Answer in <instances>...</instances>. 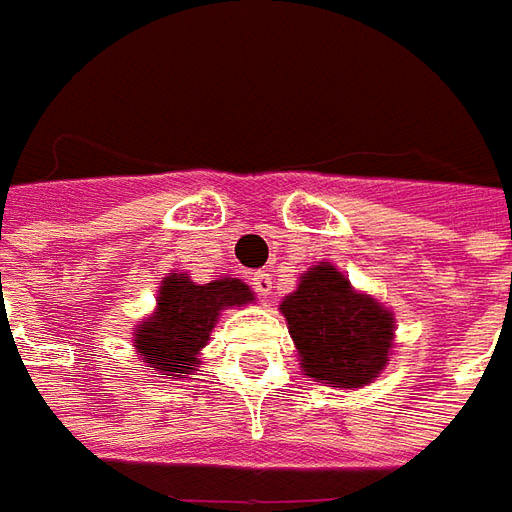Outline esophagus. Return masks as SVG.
I'll return each mask as SVG.
<instances>
[{
  "label": "esophagus",
  "instance_id": "esophagus-1",
  "mask_svg": "<svg viewBox=\"0 0 512 512\" xmlns=\"http://www.w3.org/2000/svg\"><path fill=\"white\" fill-rule=\"evenodd\" d=\"M250 284H253V289H256V292L264 297L273 292V278H270V273H267V270H259V273L250 275Z\"/></svg>",
  "mask_w": 512,
  "mask_h": 512
}]
</instances>
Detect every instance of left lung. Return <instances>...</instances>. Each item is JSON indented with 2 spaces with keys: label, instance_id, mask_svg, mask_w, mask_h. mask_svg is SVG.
<instances>
[{
  "label": "left lung",
  "instance_id": "1",
  "mask_svg": "<svg viewBox=\"0 0 512 512\" xmlns=\"http://www.w3.org/2000/svg\"><path fill=\"white\" fill-rule=\"evenodd\" d=\"M286 317L300 366L317 383L361 389L378 378L394 342V314L375 297L355 292L331 262L303 273L284 297Z\"/></svg>",
  "mask_w": 512,
  "mask_h": 512
}]
</instances>
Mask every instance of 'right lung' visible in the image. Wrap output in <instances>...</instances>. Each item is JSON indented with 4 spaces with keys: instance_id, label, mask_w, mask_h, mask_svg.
Listing matches in <instances>:
<instances>
[{
    "instance_id": "right-lung-1",
    "label": "right lung",
    "mask_w": 512,
    "mask_h": 512,
    "mask_svg": "<svg viewBox=\"0 0 512 512\" xmlns=\"http://www.w3.org/2000/svg\"><path fill=\"white\" fill-rule=\"evenodd\" d=\"M250 300L253 292L239 278L195 284L187 273H170L159 286L157 311L134 331L137 355H143L154 375H190L220 311Z\"/></svg>"
}]
</instances>
